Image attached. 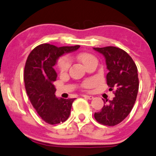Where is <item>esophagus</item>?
Listing matches in <instances>:
<instances>
[{
  "label": "esophagus",
  "instance_id": "esophagus-1",
  "mask_svg": "<svg viewBox=\"0 0 156 156\" xmlns=\"http://www.w3.org/2000/svg\"><path fill=\"white\" fill-rule=\"evenodd\" d=\"M83 96L84 98H86V99H90V100L93 99V98H94L93 96H87V95H84V96Z\"/></svg>",
  "mask_w": 156,
  "mask_h": 156
}]
</instances>
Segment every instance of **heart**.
Wrapping results in <instances>:
<instances>
[{
	"label": "heart",
	"mask_w": 156,
	"mask_h": 156,
	"mask_svg": "<svg viewBox=\"0 0 156 156\" xmlns=\"http://www.w3.org/2000/svg\"><path fill=\"white\" fill-rule=\"evenodd\" d=\"M77 59L85 67L88 64H90L91 62L97 61L96 57L93 56V55L90 53H87V52H82V53L78 54L77 55ZM57 67L61 73H66L68 70L69 67V59L67 57H62V58L59 59L57 63ZM92 83H93V82L91 81H87L83 83V87L85 88H88L91 86Z\"/></svg>",
	"instance_id": "b5f03b06"
}]
</instances>
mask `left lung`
Instances as JSON below:
<instances>
[{
  "mask_svg": "<svg viewBox=\"0 0 156 156\" xmlns=\"http://www.w3.org/2000/svg\"><path fill=\"white\" fill-rule=\"evenodd\" d=\"M93 49L105 58L107 84L110 90H115V97L107 104L105 102L94 117L102 125L114 126L122 122L133 108L139 88L137 69L132 57L122 49L114 46Z\"/></svg>",
  "mask_w": 156,
  "mask_h": 156,
  "instance_id": "obj_1",
  "label": "left lung"
}]
</instances>
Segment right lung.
<instances>
[{"label":"right lung","mask_w":156,"mask_h":156,"mask_svg":"<svg viewBox=\"0 0 156 156\" xmlns=\"http://www.w3.org/2000/svg\"><path fill=\"white\" fill-rule=\"evenodd\" d=\"M79 48L80 45L58 48L45 43L33 49L27 57L24 73L26 92L39 117L51 125L68 119L75 100L56 97L53 83L57 75L53 66L59 57Z\"/></svg>","instance_id":"obj_1"}]
</instances>
